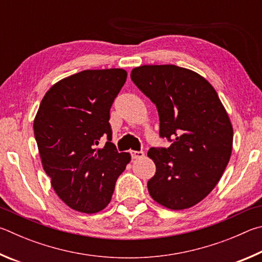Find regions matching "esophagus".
Listing matches in <instances>:
<instances>
[{
	"mask_svg": "<svg viewBox=\"0 0 262 262\" xmlns=\"http://www.w3.org/2000/svg\"><path fill=\"white\" fill-rule=\"evenodd\" d=\"M131 157L134 159H141L145 157V153L143 150H131Z\"/></svg>",
	"mask_w": 262,
	"mask_h": 262,
	"instance_id": "34e87169",
	"label": "esophagus"
}]
</instances>
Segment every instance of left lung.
Returning a JSON list of instances; mask_svg holds the SVG:
<instances>
[{"mask_svg":"<svg viewBox=\"0 0 262 262\" xmlns=\"http://www.w3.org/2000/svg\"><path fill=\"white\" fill-rule=\"evenodd\" d=\"M131 79L157 105L160 136L168 148H150L157 172L148 192L163 207L181 210L204 200L226 170L233 128L210 82L190 69L172 64L141 66Z\"/></svg>","mask_w":262,"mask_h":262,"instance_id":"8db88e82","label":"left lung"}]
</instances>
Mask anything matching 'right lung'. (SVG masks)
Returning <instances> with one entry per match:
<instances>
[{
  "mask_svg": "<svg viewBox=\"0 0 262 262\" xmlns=\"http://www.w3.org/2000/svg\"><path fill=\"white\" fill-rule=\"evenodd\" d=\"M124 69L84 70L63 78L45 94L34 136L53 189L69 207L94 214L112 200L118 176L131 161L112 140L109 112L126 80ZM107 136L103 148L99 139Z\"/></svg>",
  "mask_w": 262,
  "mask_h": 262,
  "instance_id": "obj_1",
  "label": "right lung"
}]
</instances>
